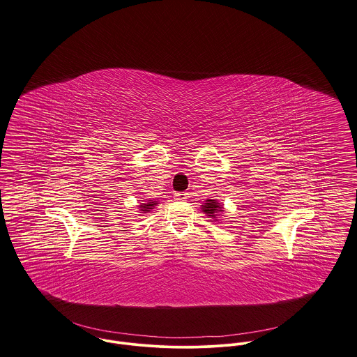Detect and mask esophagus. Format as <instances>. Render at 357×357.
<instances>
[{
	"label": "esophagus",
	"mask_w": 357,
	"mask_h": 357,
	"mask_svg": "<svg viewBox=\"0 0 357 357\" xmlns=\"http://www.w3.org/2000/svg\"><path fill=\"white\" fill-rule=\"evenodd\" d=\"M175 197H176L178 200H186V199L189 197V193H186V192H179V193H175Z\"/></svg>",
	"instance_id": "esophagus-1"
}]
</instances>
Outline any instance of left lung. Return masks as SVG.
I'll use <instances>...</instances> for the list:
<instances>
[{
  "label": "left lung",
  "mask_w": 357,
  "mask_h": 357,
  "mask_svg": "<svg viewBox=\"0 0 357 357\" xmlns=\"http://www.w3.org/2000/svg\"><path fill=\"white\" fill-rule=\"evenodd\" d=\"M202 210L210 218H216V215L223 211V208L220 207V203H218V200H206V203H203Z\"/></svg>",
  "instance_id": "1"
}]
</instances>
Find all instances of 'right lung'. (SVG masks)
I'll return each mask as SVG.
<instances>
[{"label": "right lung", "instance_id": "obj_1", "mask_svg": "<svg viewBox=\"0 0 357 357\" xmlns=\"http://www.w3.org/2000/svg\"><path fill=\"white\" fill-rule=\"evenodd\" d=\"M158 203L157 202H153V200H149V202H146V204H141L139 206V208H141V211L143 213H150L155 206H157Z\"/></svg>", "mask_w": 357, "mask_h": 357}]
</instances>
